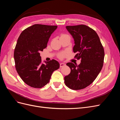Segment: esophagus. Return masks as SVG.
Masks as SVG:
<instances>
[{"mask_svg": "<svg viewBox=\"0 0 120 120\" xmlns=\"http://www.w3.org/2000/svg\"><path fill=\"white\" fill-rule=\"evenodd\" d=\"M66 66V64H65L64 63H60V67L61 68V67H63L64 66Z\"/></svg>", "mask_w": 120, "mask_h": 120, "instance_id": "esophagus-1", "label": "esophagus"}]
</instances>
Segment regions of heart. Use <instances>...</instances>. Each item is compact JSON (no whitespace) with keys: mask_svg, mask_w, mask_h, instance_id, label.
Masks as SVG:
<instances>
[{"mask_svg":"<svg viewBox=\"0 0 120 120\" xmlns=\"http://www.w3.org/2000/svg\"><path fill=\"white\" fill-rule=\"evenodd\" d=\"M65 36H68V35H67V34H63V35H61V37H65ZM64 53H61V54H60V57H63L64 56Z\"/></svg>","mask_w":120,"mask_h":120,"instance_id":"obj_1","label":"heart"}]
</instances>
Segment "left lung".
I'll list each match as a JSON object with an SVG mask.
<instances>
[{
  "label": "left lung",
  "mask_w": 120,
  "mask_h": 120,
  "mask_svg": "<svg viewBox=\"0 0 120 120\" xmlns=\"http://www.w3.org/2000/svg\"><path fill=\"white\" fill-rule=\"evenodd\" d=\"M73 38L75 57L81 59L80 64L68 63L71 72L64 77L66 85L72 90L86 88L94 81L103 66L104 49L96 32L85 25L67 26Z\"/></svg>",
  "instance_id": "8db88e82"
}]
</instances>
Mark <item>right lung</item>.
I'll use <instances>...</instances> for the list:
<instances>
[{
  "label": "right lung",
  "mask_w": 120,
  "mask_h": 120,
  "mask_svg": "<svg viewBox=\"0 0 120 120\" xmlns=\"http://www.w3.org/2000/svg\"><path fill=\"white\" fill-rule=\"evenodd\" d=\"M56 25L36 24L24 30L17 39L14 59L17 73L32 88H41L49 83L52 72L60 68L57 61L41 63L40 51L46 48Z\"/></svg>",
  "instance_id": "add662e5"
}]
</instances>
